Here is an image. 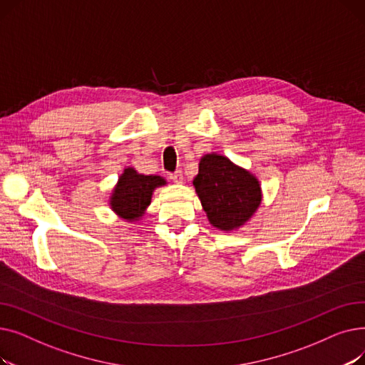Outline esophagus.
<instances>
[{
    "label": "esophagus",
    "instance_id": "obj_1",
    "mask_svg": "<svg viewBox=\"0 0 365 365\" xmlns=\"http://www.w3.org/2000/svg\"><path fill=\"white\" fill-rule=\"evenodd\" d=\"M170 179L175 182V183H182L183 182V173H182V170H176L175 173H171Z\"/></svg>",
    "mask_w": 365,
    "mask_h": 365
}]
</instances>
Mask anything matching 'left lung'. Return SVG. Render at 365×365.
Here are the masks:
<instances>
[{
    "label": "left lung",
    "instance_id": "obj_1",
    "mask_svg": "<svg viewBox=\"0 0 365 365\" xmlns=\"http://www.w3.org/2000/svg\"><path fill=\"white\" fill-rule=\"evenodd\" d=\"M194 186L210 223L222 231L242 226L262 201L259 180L250 171L217 153L201 158Z\"/></svg>",
    "mask_w": 365,
    "mask_h": 365
}]
</instances>
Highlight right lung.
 I'll return each instance as SVG.
<instances>
[{"label":"right lung","instance_id":"1","mask_svg":"<svg viewBox=\"0 0 365 365\" xmlns=\"http://www.w3.org/2000/svg\"><path fill=\"white\" fill-rule=\"evenodd\" d=\"M165 185L160 176L139 175L134 168H125L115 186L110 207L125 220H138L150 204L153 189Z\"/></svg>","mask_w":365,"mask_h":365}]
</instances>
